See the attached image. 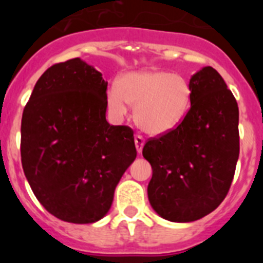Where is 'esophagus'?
Here are the masks:
<instances>
[{
	"instance_id": "esophagus-1",
	"label": "esophagus",
	"mask_w": 263,
	"mask_h": 263,
	"mask_svg": "<svg viewBox=\"0 0 263 263\" xmlns=\"http://www.w3.org/2000/svg\"><path fill=\"white\" fill-rule=\"evenodd\" d=\"M144 144H145L144 137H142L141 135H136V136H135V145H136V150H137V153H139V154L142 151Z\"/></svg>"
}]
</instances>
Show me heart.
<instances>
[{
  "instance_id": "b5f03b06",
  "label": "heart",
  "mask_w": 263,
  "mask_h": 263,
  "mask_svg": "<svg viewBox=\"0 0 263 263\" xmlns=\"http://www.w3.org/2000/svg\"><path fill=\"white\" fill-rule=\"evenodd\" d=\"M108 107L117 117L135 108L137 126L153 136L176 128L192 102V87L184 76L161 70H141L119 79L107 94Z\"/></svg>"
}]
</instances>
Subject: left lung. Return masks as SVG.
<instances>
[{
    "mask_svg": "<svg viewBox=\"0 0 263 263\" xmlns=\"http://www.w3.org/2000/svg\"><path fill=\"white\" fill-rule=\"evenodd\" d=\"M191 108L178 126L145 144L151 164V208L163 219H201L228 195L239 156V109L220 73L210 66L191 78Z\"/></svg>",
    "mask_w": 263,
    "mask_h": 263,
    "instance_id": "1",
    "label": "left lung"
}]
</instances>
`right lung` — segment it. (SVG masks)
I'll use <instances>...</instances> for the list:
<instances>
[{
    "mask_svg": "<svg viewBox=\"0 0 263 263\" xmlns=\"http://www.w3.org/2000/svg\"><path fill=\"white\" fill-rule=\"evenodd\" d=\"M107 86L99 71L73 58L49 67L24 108V173L43 208L63 221L104 217L136 159L134 131L105 119Z\"/></svg>",
    "mask_w": 263,
    "mask_h": 263,
    "instance_id": "1",
    "label": "right lung"
}]
</instances>
